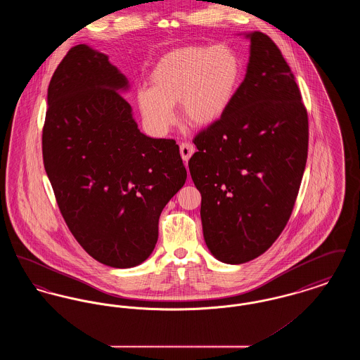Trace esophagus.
Listing matches in <instances>:
<instances>
[{"instance_id": "obj_1", "label": "esophagus", "mask_w": 360, "mask_h": 360, "mask_svg": "<svg viewBox=\"0 0 360 360\" xmlns=\"http://www.w3.org/2000/svg\"><path fill=\"white\" fill-rule=\"evenodd\" d=\"M194 151H195L194 146H193L191 143H188V141H185V143H182V144L179 146V153H181V156H182V159H184L185 163H188L190 156L194 154Z\"/></svg>"}]
</instances>
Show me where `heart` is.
<instances>
[{
	"label": "heart",
	"instance_id": "b5f03b06",
	"mask_svg": "<svg viewBox=\"0 0 360 360\" xmlns=\"http://www.w3.org/2000/svg\"><path fill=\"white\" fill-rule=\"evenodd\" d=\"M243 77L239 55L225 44L190 46L163 55L150 74L151 87L137 91L146 124L167 134L175 122L174 105L181 103L186 120L209 125L233 101Z\"/></svg>",
	"mask_w": 360,
	"mask_h": 360
}]
</instances>
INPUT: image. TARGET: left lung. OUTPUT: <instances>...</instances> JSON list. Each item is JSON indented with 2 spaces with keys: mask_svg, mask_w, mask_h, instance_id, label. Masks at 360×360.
Instances as JSON below:
<instances>
[{
  "mask_svg": "<svg viewBox=\"0 0 360 360\" xmlns=\"http://www.w3.org/2000/svg\"><path fill=\"white\" fill-rule=\"evenodd\" d=\"M251 40L245 78L223 116L193 139L206 245L224 263L264 254L290 219L308 158V112L274 41Z\"/></svg>",
  "mask_w": 360,
  "mask_h": 360,
  "instance_id": "8db88e82",
  "label": "left lung"
}]
</instances>
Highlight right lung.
Returning <instances> with one entry per match:
<instances>
[{
	"label": "right lung",
	"mask_w": 360,
	"mask_h": 360,
	"mask_svg": "<svg viewBox=\"0 0 360 360\" xmlns=\"http://www.w3.org/2000/svg\"><path fill=\"white\" fill-rule=\"evenodd\" d=\"M108 56L72 47L52 75L43 163L70 232L100 263L129 269L158 241L159 216L186 182L172 139L143 135Z\"/></svg>",
	"instance_id": "1"
}]
</instances>
